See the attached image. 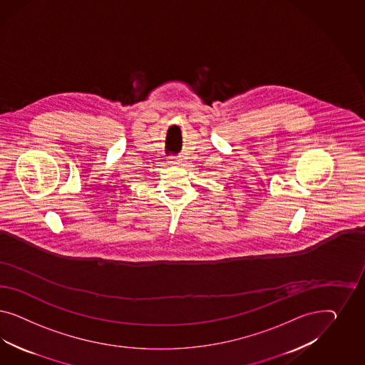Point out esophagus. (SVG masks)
<instances>
[{
    "instance_id": "34e87169",
    "label": "esophagus",
    "mask_w": 365,
    "mask_h": 365,
    "mask_svg": "<svg viewBox=\"0 0 365 365\" xmlns=\"http://www.w3.org/2000/svg\"><path fill=\"white\" fill-rule=\"evenodd\" d=\"M168 163H170L171 166H179V165L182 163V159H180L179 156H171V158L168 159Z\"/></svg>"
}]
</instances>
